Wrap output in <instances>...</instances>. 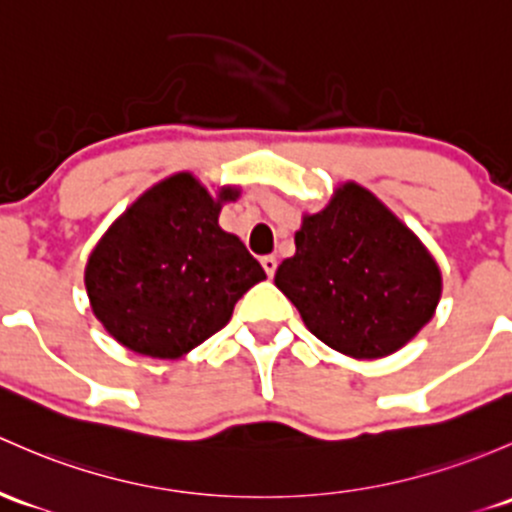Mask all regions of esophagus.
<instances>
[{
    "label": "esophagus",
    "mask_w": 512,
    "mask_h": 512,
    "mask_svg": "<svg viewBox=\"0 0 512 512\" xmlns=\"http://www.w3.org/2000/svg\"><path fill=\"white\" fill-rule=\"evenodd\" d=\"M262 267H265L267 277H274V272H277V260L274 257H262Z\"/></svg>",
    "instance_id": "obj_1"
}]
</instances>
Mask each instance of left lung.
<instances>
[{
  "label": "left lung",
  "instance_id": "left-lung-1",
  "mask_svg": "<svg viewBox=\"0 0 512 512\" xmlns=\"http://www.w3.org/2000/svg\"><path fill=\"white\" fill-rule=\"evenodd\" d=\"M294 245L274 284L333 351L383 358L434 316L441 297L437 262L368 188L338 186L324 211L304 215Z\"/></svg>",
  "mask_w": 512,
  "mask_h": 512
}]
</instances>
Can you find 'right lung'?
Wrapping results in <instances>:
<instances>
[{"instance_id": "right-lung-1", "label": "right lung", "mask_w": 512, "mask_h": 512, "mask_svg": "<svg viewBox=\"0 0 512 512\" xmlns=\"http://www.w3.org/2000/svg\"><path fill=\"white\" fill-rule=\"evenodd\" d=\"M238 191L211 196L174 174L137 198L102 235L85 267L98 321L139 355L176 360L230 321L242 294L267 277L240 238L218 225Z\"/></svg>"}]
</instances>
